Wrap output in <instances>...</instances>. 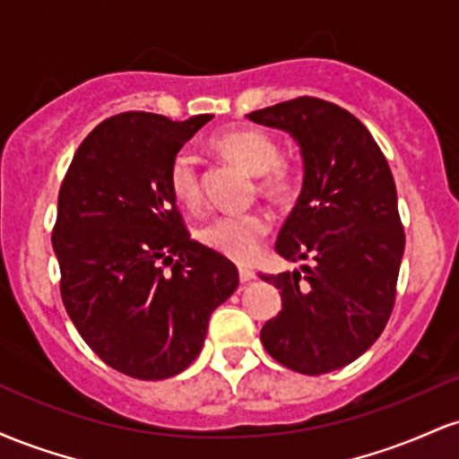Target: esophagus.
<instances>
[{"label":"esophagus","instance_id":"34e87169","mask_svg":"<svg viewBox=\"0 0 459 459\" xmlns=\"http://www.w3.org/2000/svg\"><path fill=\"white\" fill-rule=\"evenodd\" d=\"M256 278V273L250 270V267H239V281L241 282H250V281H255Z\"/></svg>","mask_w":459,"mask_h":459}]
</instances>
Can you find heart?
Instances as JSON below:
<instances>
[{
	"instance_id": "heart-1",
	"label": "heart",
	"mask_w": 459,
	"mask_h": 459,
	"mask_svg": "<svg viewBox=\"0 0 459 459\" xmlns=\"http://www.w3.org/2000/svg\"><path fill=\"white\" fill-rule=\"evenodd\" d=\"M212 149L224 160L259 177V187L273 200H289L298 189L293 163L281 160V146L267 131L256 127H233L215 134ZM168 187L186 207H198L203 200V177L192 152L178 151L168 166ZM270 218L261 212L215 215L198 230V239L213 252L237 263H247L261 250L270 233Z\"/></svg>"
}]
</instances>
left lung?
Listing matches in <instances>:
<instances>
[{"label":"left lung","instance_id":"8db88e82","mask_svg":"<svg viewBox=\"0 0 459 459\" xmlns=\"http://www.w3.org/2000/svg\"><path fill=\"white\" fill-rule=\"evenodd\" d=\"M247 118L298 142L302 192L276 252L313 261L302 272L261 273L282 298L261 341L281 365L321 376L365 354L393 313L405 246L393 172L365 125L324 99H291Z\"/></svg>","mask_w":459,"mask_h":459}]
</instances>
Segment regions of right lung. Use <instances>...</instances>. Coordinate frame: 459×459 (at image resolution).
Returning <instances> with one entry per match:
<instances>
[{"label": "right lung", "instance_id": "obj_1", "mask_svg": "<svg viewBox=\"0 0 459 459\" xmlns=\"http://www.w3.org/2000/svg\"><path fill=\"white\" fill-rule=\"evenodd\" d=\"M212 118L112 116L79 144L57 194L51 244L68 317L105 365L138 380L192 365L239 284L233 263L189 237L168 187L172 157Z\"/></svg>", "mask_w": 459, "mask_h": 459}]
</instances>
